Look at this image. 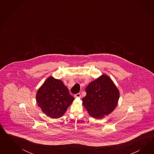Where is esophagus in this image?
<instances>
[{
  "label": "esophagus",
  "mask_w": 154,
  "mask_h": 154,
  "mask_svg": "<svg viewBox=\"0 0 154 154\" xmlns=\"http://www.w3.org/2000/svg\"><path fill=\"white\" fill-rule=\"evenodd\" d=\"M81 94L80 93L77 94H75V98H81Z\"/></svg>",
  "instance_id": "1"
}]
</instances>
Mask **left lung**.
I'll return each mask as SVG.
<instances>
[{
	"instance_id": "left-lung-1",
	"label": "left lung",
	"mask_w": 154,
	"mask_h": 154,
	"mask_svg": "<svg viewBox=\"0 0 154 154\" xmlns=\"http://www.w3.org/2000/svg\"><path fill=\"white\" fill-rule=\"evenodd\" d=\"M82 104L90 116L101 119L111 113L118 104L120 92L111 79L102 75L91 82L85 89Z\"/></svg>"
}]
</instances>
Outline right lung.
Wrapping results in <instances>:
<instances>
[{"mask_svg": "<svg viewBox=\"0 0 154 154\" xmlns=\"http://www.w3.org/2000/svg\"><path fill=\"white\" fill-rule=\"evenodd\" d=\"M74 100L63 82L52 76L47 79L36 94L38 106L52 119L63 116Z\"/></svg>", "mask_w": 154, "mask_h": 154, "instance_id": "right-lung-1", "label": "right lung"}]
</instances>
